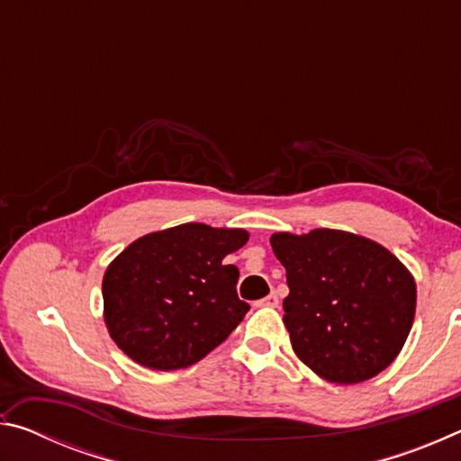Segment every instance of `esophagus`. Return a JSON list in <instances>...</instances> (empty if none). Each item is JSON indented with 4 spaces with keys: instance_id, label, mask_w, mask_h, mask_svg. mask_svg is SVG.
Wrapping results in <instances>:
<instances>
[{
    "instance_id": "34e87169",
    "label": "esophagus",
    "mask_w": 461,
    "mask_h": 461,
    "mask_svg": "<svg viewBox=\"0 0 461 461\" xmlns=\"http://www.w3.org/2000/svg\"><path fill=\"white\" fill-rule=\"evenodd\" d=\"M256 307H278V296L275 293H270L268 296H264V299L256 301Z\"/></svg>"
}]
</instances>
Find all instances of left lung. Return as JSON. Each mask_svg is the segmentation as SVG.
Here are the masks:
<instances>
[{"mask_svg":"<svg viewBox=\"0 0 461 461\" xmlns=\"http://www.w3.org/2000/svg\"><path fill=\"white\" fill-rule=\"evenodd\" d=\"M270 246L286 268L283 321L299 360L335 384L388 368L415 319L409 268L378 241L341 230L272 233Z\"/></svg>","mask_w":461,"mask_h":461,"instance_id":"1","label":"left lung"}]
</instances>
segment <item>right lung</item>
I'll use <instances>...</instances> for the list:
<instances>
[{
    "label": "right lung",
    "instance_id": "right-lung-1",
    "mask_svg": "<svg viewBox=\"0 0 461 461\" xmlns=\"http://www.w3.org/2000/svg\"><path fill=\"white\" fill-rule=\"evenodd\" d=\"M246 230L183 223L152 231L115 256L104 275V319L123 354L150 370L197 364L248 313L240 270L223 258Z\"/></svg>",
    "mask_w": 461,
    "mask_h": 461
}]
</instances>
